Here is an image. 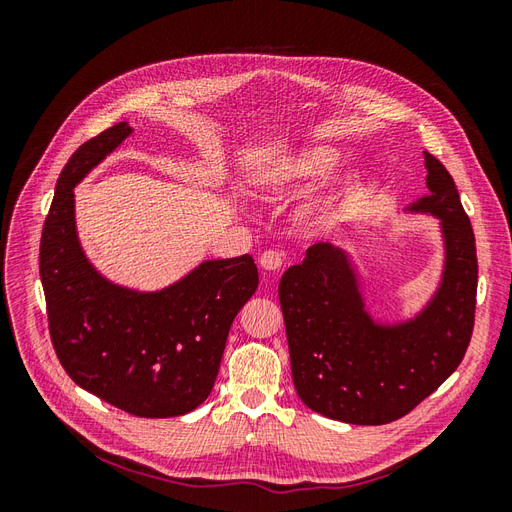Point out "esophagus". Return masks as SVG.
Here are the masks:
<instances>
[{
	"instance_id": "esophagus-1",
	"label": "esophagus",
	"mask_w": 512,
	"mask_h": 512,
	"mask_svg": "<svg viewBox=\"0 0 512 512\" xmlns=\"http://www.w3.org/2000/svg\"><path fill=\"white\" fill-rule=\"evenodd\" d=\"M260 267L265 269V271H269V273H275V271H280L282 269V254L280 252H275V250H269V252H265L260 256Z\"/></svg>"
}]
</instances>
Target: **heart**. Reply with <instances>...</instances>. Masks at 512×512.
Instances as JSON below:
<instances>
[{
    "label": "heart",
    "instance_id": "heart-1",
    "mask_svg": "<svg viewBox=\"0 0 512 512\" xmlns=\"http://www.w3.org/2000/svg\"><path fill=\"white\" fill-rule=\"evenodd\" d=\"M342 166V156L331 147H314L297 158H282L269 162L256 177V185L267 194H294L309 185L320 183L335 175ZM371 194V179L367 175H354L337 194L320 200L312 209V224L329 230L352 220L365 205Z\"/></svg>",
    "mask_w": 512,
    "mask_h": 512
}]
</instances>
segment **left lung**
Masks as SVG:
<instances>
[{
    "label": "left lung",
    "instance_id": "8db88e82",
    "mask_svg": "<svg viewBox=\"0 0 512 512\" xmlns=\"http://www.w3.org/2000/svg\"><path fill=\"white\" fill-rule=\"evenodd\" d=\"M429 196L410 211L442 220L444 275L414 320L382 327L365 312L344 250L314 243L280 282L292 382L307 408L352 425H384L412 412L468 350L478 260L470 218L444 164L425 151Z\"/></svg>",
    "mask_w": 512,
    "mask_h": 512
}]
</instances>
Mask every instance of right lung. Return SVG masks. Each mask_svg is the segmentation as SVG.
I'll list each match as a JSON object with an SVG mask.
<instances>
[{
  "label": "right lung",
  "instance_id": "1",
  "mask_svg": "<svg viewBox=\"0 0 512 512\" xmlns=\"http://www.w3.org/2000/svg\"><path fill=\"white\" fill-rule=\"evenodd\" d=\"M130 132L121 121L89 138L57 179L40 239L49 333L81 389L134 416H181L209 397L230 324L258 288V269L250 254L207 260L160 292H136L89 265L76 239L72 190Z\"/></svg>",
  "mask_w": 512,
  "mask_h": 512
}]
</instances>
